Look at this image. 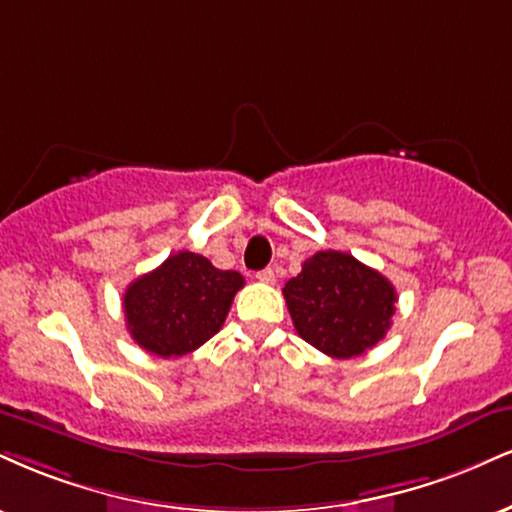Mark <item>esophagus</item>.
I'll return each instance as SVG.
<instances>
[{"mask_svg":"<svg viewBox=\"0 0 512 512\" xmlns=\"http://www.w3.org/2000/svg\"><path fill=\"white\" fill-rule=\"evenodd\" d=\"M255 279L262 281V283H274L276 281V274H274L272 267H267V269H262V272H257Z\"/></svg>","mask_w":512,"mask_h":512,"instance_id":"34e87169","label":"esophagus"}]
</instances>
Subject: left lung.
Masks as SVG:
<instances>
[{"label": "left lung", "instance_id": "8db88e82", "mask_svg": "<svg viewBox=\"0 0 512 512\" xmlns=\"http://www.w3.org/2000/svg\"><path fill=\"white\" fill-rule=\"evenodd\" d=\"M283 298L303 341L348 360L386 336L398 295L384 274L348 252L319 250L283 286Z\"/></svg>", "mask_w": 512, "mask_h": 512}]
</instances>
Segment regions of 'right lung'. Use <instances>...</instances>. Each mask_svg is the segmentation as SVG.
Segmentation results:
<instances>
[{"instance_id":"1","label":"right lung","mask_w":512,"mask_h":512,"mask_svg":"<svg viewBox=\"0 0 512 512\" xmlns=\"http://www.w3.org/2000/svg\"><path fill=\"white\" fill-rule=\"evenodd\" d=\"M243 283L238 272L217 269L197 252H176L123 293L131 338L159 357L193 353L224 326Z\"/></svg>"}]
</instances>
